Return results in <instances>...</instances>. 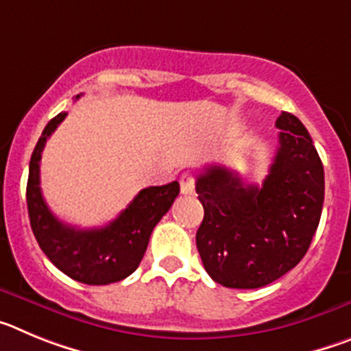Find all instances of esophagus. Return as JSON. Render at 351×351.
Segmentation results:
<instances>
[{
  "mask_svg": "<svg viewBox=\"0 0 351 351\" xmlns=\"http://www.w3.org/2000/svg\"><path fill=\"white\" fill-rule=\"evenodd\" d=\"M179 182H181V191H182V193H184V195L195 193V178H193V173L184 172L181 176V179H179Z\"/></svg>",
  "mask_w": 351,
  "mask_h": 351,
  "instance_id": "1",
  "label": "esophagus"
}]
</instances>
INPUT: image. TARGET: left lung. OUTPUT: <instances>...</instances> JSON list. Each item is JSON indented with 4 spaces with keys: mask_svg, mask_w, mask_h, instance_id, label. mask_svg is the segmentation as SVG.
I'll use <instances>...</instances> for the list:
<instances>
[{
    "mask_svg": "<svg viewBox=\"0 0 351 351\" xmlns=\"http://www.w3.org/2000/svg\"><path fill=\"white\" fill-rule=\"evenodd\" d=\"M280 147L262 186L223 165L197 178L204 219L197 247L207 274L226 288H260L304 258L324 207V165L293 114L276 121Z\"/></svg>",
    "mask_w": 351,
    "mask_h": 351,
    "instance_id": "obj_1",
    "label": "left lung"
}]
</instances>
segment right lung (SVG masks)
<instances>
[{"label": "right lung", "mask_w": 351, "mask_h": 351, "mask_svg": "<svg viewBox=\"0 0 351 351\" xmlns=\"http://www.w3.org/2000/svg\"><path fill=\"white\" fill-rule=\"evenodd\" d=\"M64 117L66 112H61L49 121L31 154L26 188L31 228L47 258L71 280L86 285L116 283L138 267L153 228L179 195V182L144 188L114 221L101 228L82 230L66 225L51 213L40 190L42 151Z\"/></svg>", "instance_id": "right-lung-1"}]
</instances>
